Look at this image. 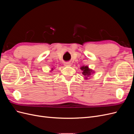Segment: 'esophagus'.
I'll use <instances>...</instances> for the list:
<instances>
[{"label": "esophagus", "mask_w": 134, "mask_h": 134, "mask_svg": "<svg viewBox=\"0 0 134 134\" xmlns=\"http://www.w3.org/2000/svg\"><path fill=\"white\" fill-rule=\"evenodd\" d=\"M64 65L65 66H70L71 65V63L70 62H66L64 64Z\"/></svg>", "instance_id": "34e87169"}]
</instances>
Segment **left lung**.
I'll return each mask as SVG.
<instances>
[{
    "label": "left lung",
    "mask_w": 134,
    "mask_h": 134,
    "mask_svg": "<svg viewBox=\"0 0 134 134\" xmlns=\"http://www.w3.org/2000/svg\"><path fill=\"white\" fill-rule=\"evenodd\" d=\"M80 69L83 71L82 74L84 76L85 79H88L87 77L90 76L92 73L94 72L92 70L90 69L87 66H83L80 68Z\"/></svg>",
    "instance_id": "8db88e82"
}]
</instances>
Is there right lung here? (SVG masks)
<instances>
[{"label": "right lung", "instance_id": "1", "mask_svg": "<svg viewBox=\"0 0 134 134\" xmlns=\"http://www.w3.org/2000/svg\"><path fill=\"white\" fill-rule=\"evenodd\" d=\"M52 70H53V68H52V69H51V71H52Z\"/></svg>", "mask_w": 134, "mask_h": 134}]
</instances>
